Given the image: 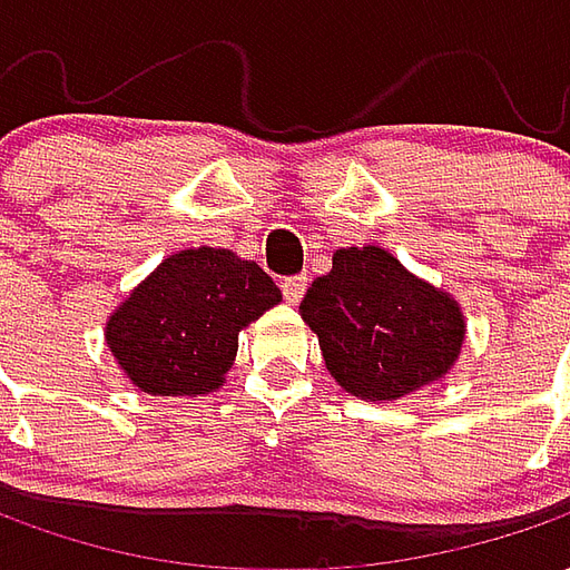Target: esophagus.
Returning a JSON list of instances; mask_svg holds the SVG:
<instances>
[{"mask_svg":"<svg viewBox=\"0 0 570 570\" xmlns=\"http://www.w3.org/2000/svg\"><path fill=\"white\" fill-rule=\"evenodd\" d=\"M281 289H284V298L289 302V305H298L302 296H305V289H308V274H293V277H284Z\"/></svg>","mask_w":570,"mask_h":570,"instance_id":"esophagus-1","label":"esophagus"}]
</instances>
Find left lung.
I'll return each mask as SVG.
<instances>
[{
	"label": "left lung",
	"instance_id": "8db88e82",
	"mask_svg": "<svg viewBox=\"0 0 570 570\" xmlns=\"http://www.w3.org/2000/svg\"><path fill=\"white\" fill-rule=\"evenodd\" d=\"M326 370L363 400H396L452 370L464 321L452 298L382 247L335 249L333 272L302 298Z\"/></svg>",
	"mask_w": 570,
	"mask_h": 570
}]
</instances>
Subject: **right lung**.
Returning a JSON list of instances; mask_svg holds the SVG:
<instances>
[{
  "label": "right lung",
  "mask_w": 570,
  "mask_h": 570,
  "mask_svg": "<svg viewBox=\"0 0 570 570\" xmlns=\"http://www.w3.org/2000/svg\"><path fill=\"white\" fill-rule=\"evenodd\" d=\"M281 302L256 262L183 249L142 281L106 326V345L146 394H204L223 384L237 333Z\"/></svg>",
  "instance_id": "add662e5"
}]
</instances>
